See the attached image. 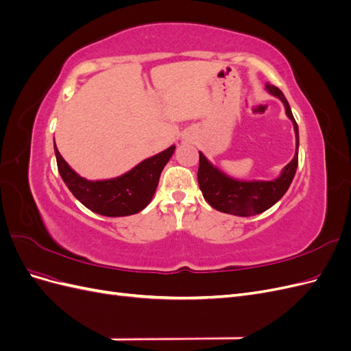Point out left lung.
Here are the masks:
<instances>
[{
	"label": "left lung",
	"instance_id": "left-lung-1",
	"mask_svg": "<svg viewBox=\"0 0 351 351\" xmlns=\"http://www.w3.org/2000/svg\"><path fill=\"white\" fill-rule=\"evenodd\" d=\"M267 89L282 101L285 112L293 121L295 132L294 158L284 167L281 176L272 182H239V180L219 171L217 167L208 161L204 154L199 152L197 182L202 195L212 208L224 212V214L239 217L262 214L263 210L269 209L285 195L294 178L297 164H299V127H297L290 105L282 92L269 83H267Z\"/></svg>",
	"mask_w": 351,
	"mask_h": 351
}]
</instances>
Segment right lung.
I'll use <instances>...</instances> for the list:
<instances>
[{
    "label": "right lung",
    "mask_w": 351,
    "mask_h": 351,
    "mask_svg": "<svg viewBox=\"0 0 351 351\" xmlns=\"http://www.w3.org/2000/svg\"><path fill=\"white\" fill-rule=\"evenodd\" d=\"M54 147L62 182L84 206L105 217L133 215L145 209L152 200L159 176L176 149V146H169L164 152L145 159L129 173L117 178L89 182L74 173L60 155L57 146Z\"/></svg>",
    "instance_id": "obj_1"
}]
</instances>
